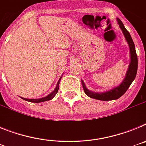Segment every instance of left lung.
Returning a JSON list of instances; mask_svg holds the SVG:
<instances>
[{"label":"left lung","mask_w":146,"mask_h":146,"mask_svg":"<svg viewBox=\"0 0 146 146\" xmlns=\"http://www.w3.org/2000/svg\"><path fill=\"white\" fill-rule=\"evenodd\" d=\"M118 25H119L120 28L121 29L123 34L124 35V37L126 40V42L128 43L130 51V63L129 65L128 69L126 73L124 79L121 84L118 85L116 87L113 88L110 91H105V92L98 93L94 92V91H90L86 88L85 82L83 80H81L82 85V88L84 90L85 93L88 96L92 99H97V100H101V101H110V100H115L118 99V98L123 96V94L126 93L127 89L131 84V82H133L134 80L136 77L137 72V56L136 54V50H135V44L133 42V40L131 38L129 33L127 30L125 28L124 25L121 21L120 19L117 18Z\"/></svg>","instance_id":"8db88e82"}]
</instances>
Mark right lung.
Masks as SVG:
<instances>
[{
	"label": "right lung",
	"instance_id": "add662e5",
	"mask_svg": "<svg viewBox=\"0 0 146 146\" xmlns=\"http://www.w3.org/2000/svg\"><path fill=\"white\" fill-rule=\"evenodd\" d=\"M61 77H60V79L58 80V83L56 85V87L54 89V91L50 93L49 95H47V96H45V97L43 98H40V99H25V98H23L21 97L22 99L25 100L27 102H34V103H39V102H46V101H49V100H51V99H53L55 97V96L56 95V94L58 93V91L59 89V83H60V80L61 79Z\"/></svg>",
	"mask_w": 146,
	"mask_h": 146
}]
</instances>
